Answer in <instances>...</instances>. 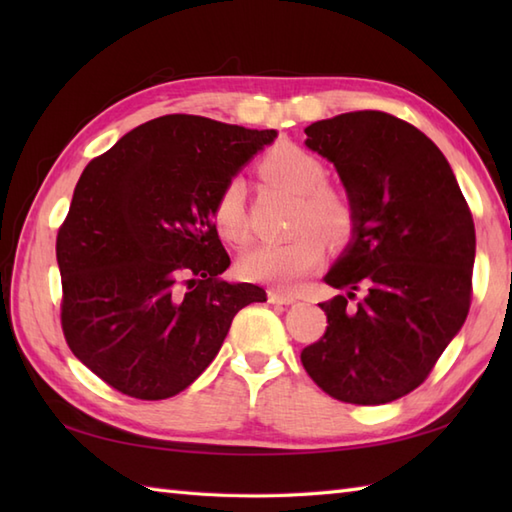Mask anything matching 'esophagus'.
<instances>
[{
  "label": "esophagus",
  "mask_w": 512,
  "mask_h": 512,
  "mask_svg": "<svg viewBox=\"0 0 512 512\" xmlns=\"http://www.w3.org/2000/svg\"><path fill=\"white\" fill-rule=\"evenodd\" d=\"M268 301H270V303H277V306H290V303L297 301V297L290 295V292L268 290Z\"/></svg>",
  "instance_id": "obj_1"
}]
</instances>
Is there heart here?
<instances>
[{"instance_id": "obj_1", "label": "heart", "mask_w": 512, "mask_h": 512, "mask_svg": "<svg viewBox=\"0 0 512 512\" xmlns=\"http://www.w3.org/2000/svg\"><path fill=\"white\" fill-rule=\"evenodd\" d=\"M259 173L277 187L297 195L292 231H299L284 244L250 248L239 259V275L275 290H295L301 279L319 270L325 257L321 233L330 242H345L354 231V209L345 195L325 182L323 162L299 145L281 143L268 149ZM242 180H226L211 202V224L228 244L246 239Z\"/></svg>"}]
</instances>
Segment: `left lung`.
<instances>
[{
	"label": "left lung",
	"instance_id": "left-lung-1",
	"mask_svg": "<svg viewBox=\"0 0 512 512\" xmlns=\"http://www.w3.org/2000/svg\"><path fill=\"white\" fill-rule=\"evenodd\" d=\"M306 134L350 195L354 242L325 275L343 292L319 303L328 328L301 363L328 396L385 405L427 380L466 321L473 215L442 151L402 118L347 112Z\"/></svg>",
	"mask_w": 512,
	"mask_h": 512
}]
</instances>
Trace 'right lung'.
I'll use <instances>...</instances> for the list:
<instances>
[{
	"label": "right lung",
	"mask_w": 512,
	"mask_h": 512,
	"mask_svg": "<svg viewBox=\"0 0 512 512\" xmlns=\"http://www.w3.org/2000/svg\"><path fill=\"white\" fill-rule=\"evenodd\" d=\"M275 136L167 114L83 169L57 235L61 328L103 383L138 400L180 394L220 352L235 314L266 301L264 288L220 277L231 257L211 202Z\"/></svg>",
	"instance_id": "1"
}]
</instances>
